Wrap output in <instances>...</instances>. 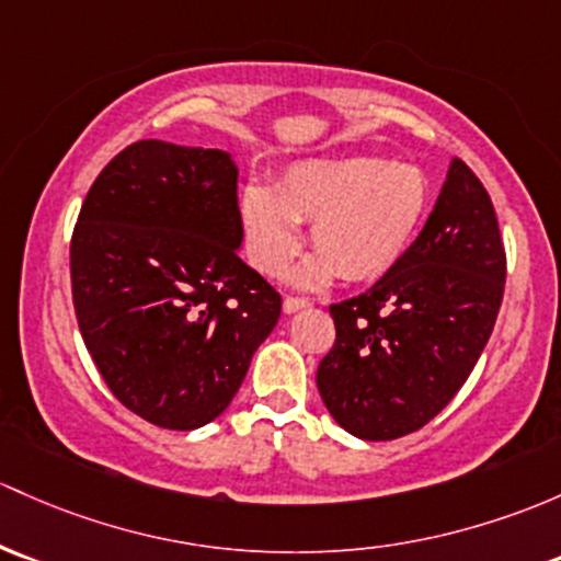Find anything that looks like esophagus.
<instances>
[{"label": "esophagus", "instance_id": "esophagus-1", "mask_svg": "<svg viewBox=\"0 0 561 561\" xmlns=\"http://www.w3.org/2000/svg\"><path fill=\"white\" fill-rule=\"evenodd\" d=\"M309 306V300L306 298H298V296H285V304H282V309H285V314H293V311H300Z\"/></svg>", "mask_w": 561, "mask_h": 561}]
</instances>
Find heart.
Segmentation results:
<instances>
[{"label": "heart", "instance_id": "heart-1", "mask_svg": "<svg viewBox=\"0 0 561 561\" xmlns=\"http://www.w3.org/2000/svg\"><path fill=\"white\" fill-rule=\"evenodd\" d=\"M430 206V182L414 163L379 158H314L293 163L274 187L247 185L239 196L247 255L276 276L300 247L296 222H309L317 255L298 271L304 285L385 276L409 252Z\"/></svg>", "mask_w": 561, "mask_h": 561}]
</instances>
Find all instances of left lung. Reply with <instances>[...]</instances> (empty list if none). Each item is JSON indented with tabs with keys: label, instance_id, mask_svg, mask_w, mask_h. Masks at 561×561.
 I'll return each mask as SVG.
<instances>
[{
	"label": "left lung",
	"instance_id": "left-lung-1",
	"mask_svg": "<svg viewBox=\"0 0 561 561\" xmlns=\"http://www.w3.org/2000/svg\"><path fill=\"white\" fill-rule=\"evenodd\" d=\"M505 247L492 198L454 158L435 209L370 290L330 304L335 341L317 368L330 416L363 440H392L459 392L492 335Z\"/></svg>",
	"mask_w": 561,
	"mask_h": 561
}]
</instances>
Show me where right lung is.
I'll return each instance as SVG.
<instances>
[{
	"label": "right lung",
	"instance_id": "obj_1",
	"mask_svg": "<svg viewBox=\"0 0 561 561\" xmlns=\"http://www.w3.org/2000/svg\"><path fill=\"white\" fill-rule=\"evenodd\" d=\"M233 161L141 139L93 180L69 244L78 325L117 400L196 430L228 409L282 296L239 257Z\"/></svg>",
	"mask_w": 561,
	"mask_h": 561
}]
</instances>
